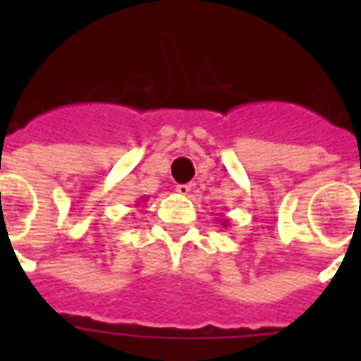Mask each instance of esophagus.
I'll return each instance as SVG.
<instances>
[{"mask_svg": "<svg viewBox=\"0 0 361 361\" xmlns=\"http://www.w3.org/2000/svg\"><path fill=\"white\" fill-rule=\"evenodd\" d=\"M176 191L180 192L181 197H187V195H189L192 189H191V185H189V183H180V185L176 187Z\"/></svg>", "mask_w": 361, "mask_h": 361, "instance_id": "esophagus-1", "label": "esophagus"}]
</instances>
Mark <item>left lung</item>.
<instances>
[{
	"label": "left lung",
	"mask_w": 361,
	"mask_h": 361,
	"mask_svg": "<svg viewBox=\"0 0 361 361\" xmlns=\"http://www.w3.org/2000/svg\"><path fill=\"white\" fill-rule=\"evenodd\" d=\"M221 225H223V226H228V221H221Z\"/></svg>",
	"instance_id": "left-lung-1"
}]
</instances>
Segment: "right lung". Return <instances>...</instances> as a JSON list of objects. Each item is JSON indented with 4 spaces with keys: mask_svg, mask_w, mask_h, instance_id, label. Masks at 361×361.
Segmentation results:
<instances>
[{
    "mask_svg": "<svg viewBox=\"0 0 361 361\" xmlns=\"http://www.w3.org/2000/svg\"><path fill=\"white\" fill-rule=\"evenodd\" d=\"M138 202H146V198H140V200H138Z\"/></svg>",
    "mask_w": 361,
    "mask_h": 361,
    "instance_id": "add662e5",
    "label": "right lung"
}]
</instances>
